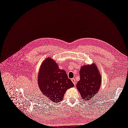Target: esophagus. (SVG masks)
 <instances>
[{"instance_id": "1", "label": "esophagus", "mask_w": 128, "mask_h": 128, "mask_svg": "<svg viewBox=\"0 0 128 128\" xmlns=\"http://www.w3.org/2000/svg\"><path fill=\"white\" fill-rule=\"evenodd\" d=\"M71 80H72V82H73V84H74V85H75V84H76V80H75V78H72Z\"/></svg>"}]
</instances>
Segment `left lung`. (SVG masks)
Wrapping results in <instances>:
<instances>
[{
  "label": "left lung",
  "instance_id": "obj_1",
  "mask_svg": "<svg viewBox=\"0 0 128 128\" xmlns=\"http://www.w3.org/2000/svg\"><path fill=\"white\" fill-rule=\"evenodd\" d=\"M80 80L77 82L76 87L82 99L88 100L97 95L101 84V76L96 66H82L80 71Z\"/></svg>",
  "mask_w": 128,
  "mask_h": 128
}]
</instances>
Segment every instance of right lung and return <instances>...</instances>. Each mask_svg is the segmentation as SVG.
Here are the masks:
<instances>
[{
  "mask_svg": "<svg viewBox=\"0 0 128 128\" xmlns=\"http://www.w3.org/2000/svg\"><path fill=\"white\" fill-rule=\"evenodd\" d=\"M38 85L42 94L54 102L63 99L68 89L74 85L64 70L51 58L43 61L38 75Z\"/></svg>",
  "mask_w": 128,
  "mask_h": 128,
  "instance_id": "obj_1",
  "label": "right lung"
}]
</instances>
